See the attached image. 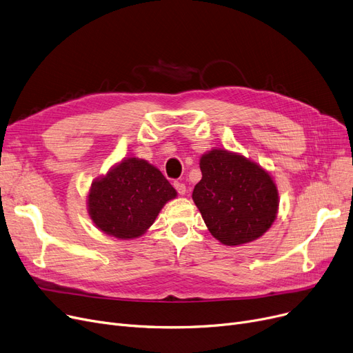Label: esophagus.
Masks as SVG:
<instances>
[{"mask_svg": "<svg viewBox=\"0 0 353 353\" xmlns=\"http://www.w3.org/2000/svg\"><path fill=\"white\" fill-rule=\"evenodd\" d=\"M174 189L177 190V193L180 194V196H183V194H186V186L183 185V183H180V181H174Z\"/></svg>", "mask_w": 353, "mask_h": 353, "instance_id": "34e87169", "label": "esophagus"}]
</instances>
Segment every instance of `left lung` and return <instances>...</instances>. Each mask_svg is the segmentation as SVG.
<instances>
[{
	"label": "left lung",
	"mask_w": 353,
	"mask_h": 353,
	"mask_svg": "<svg viewBox=\"0 0 353 353\" xmlns=\"http://www.w3.org/2000/svg\"><path fill=\"white\" fill-rule=\"evenodd\" d=\"M199 164L202 179L192 197L209 232L229 247L263 236L279 212V190L270 173L222 148L208 151Z\"/></svg>",
	"instance_id": "8db88e82"
}]
</instances>
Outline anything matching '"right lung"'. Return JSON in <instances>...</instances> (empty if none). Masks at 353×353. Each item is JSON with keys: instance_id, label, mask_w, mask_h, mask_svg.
<instances>
[{"instance_id": "add662e5", "label": "right lung", "mask_w": 353, "mask_h": 353, "mask_svg": "<svg viewBox=\"0 0 353 353\" xmlns=\"http://www.w3.org/2000/svg\"><path fill=\"white\" fill-rule=\"evenodd\" d=\"M176 196L177 192L157 167L128 157L92 183L88 212L103 234L134 239L154 223L163 206Z\"/></svg>"}]
</instances>
